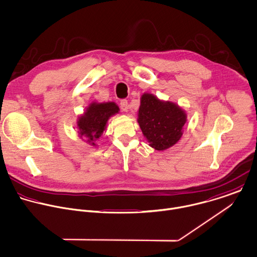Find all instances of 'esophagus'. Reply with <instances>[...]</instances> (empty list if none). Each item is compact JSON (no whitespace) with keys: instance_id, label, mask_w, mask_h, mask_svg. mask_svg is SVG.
Listing matches in <instances>:
<instances>
[{"instance_id":"esophagus-1","label":"esophagus","mask_w":257,"mask_h":257,"mask_svg":"<svg viewBox=\"0 0 257 257\" xmlns=\"http://www.w3.org/2000/svg\"><path fill=\"white\" fill-rule=\"evenodd\" d=\"M120 108L123 110V111H127L128 109V102L126 99H122L120 101Z\"/></svg>"}]
</instances>
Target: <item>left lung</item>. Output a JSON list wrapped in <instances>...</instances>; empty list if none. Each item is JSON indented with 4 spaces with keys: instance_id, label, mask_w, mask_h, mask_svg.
Instances as JSON below:
<instances>
[{
    "instance_id": "left-lung-1",
    "label": "left lung",
    "mask_w": 257,
    "mask_h": 257,
    "mask_svg": "<svg viewBox=\"0 0 257 257\" xmlns=\"http://www.w3.org/2000/svg\"><path fill=\"white\" fill-rule=\"evenodd\" d=\"M186 117L178 105L162 101L150 93L142 95L138 121L152 148L164 151L174 146L183 135Z\"/></svg>"
}]
</instances>
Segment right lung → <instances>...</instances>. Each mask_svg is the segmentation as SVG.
Masks as SVG:
<instances>
[{"label": "right lung", "instance_id": "1", "mask_svg": "<svg viewBox=\"0 0 257 257\" xmlns=\"http://www.w3.org/2000/svg\"><path fill=\"white\" fill-rule=\"evenodd\" d=\"M118 110L119 108L114 102L91 103L77 122L80 137H86L87 143L94 146V142L105 130L108 118Z\"/></svg>", "mask_w": 257, "mask_h": 257}]
</instances>
